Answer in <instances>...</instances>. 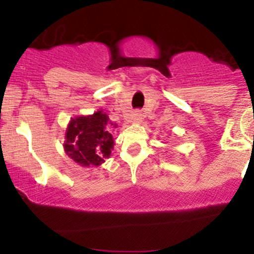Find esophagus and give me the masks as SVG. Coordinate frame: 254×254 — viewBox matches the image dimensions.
Segmentation results:
<instances>
[{"label":"esophagus","mask_w":254,"mask_h":254,"mask_svg":"<svg viewBox=\"0 0 254 254\" xmlns=\"http://www.w3.org/2000/svg\"><path fill=\"white\" fill-rule=\"evenodd\" d=\"M141 119H142V113L139 111L134 112L131 114V117H130V120H131L132 123H140L141 122Z\"/></svg>","instance_id":"obj_1"}]
</instances>
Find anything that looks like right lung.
Wrapping results in <instances>:
<instances>
[{
    "label": "right lung",
    "mask_w": 254,
    "mask_h": 254,
    "mask_svg": "<svg viewBox=\"0 0 254 254\" xmlns=\"http://www.w3.org/2000/svg\"><path fill=\"white\" fill-rule=\"evenodd\" d=\"M108 120L102 111L71 120L64 147L75 162L86 167L99 166L111 156L114 140L107 130Z\"/></svg>",
    "instance_id": "1"
}]
</instances>
